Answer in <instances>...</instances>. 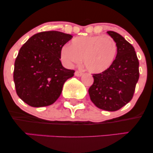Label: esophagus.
Masks as SVG:
<instances>
[{
  "label": "esophagus",
  "mask_w": 153,
  "mask_h": 153,
  "mask_svg": "<svg viewBox=\"0 0 153 153\" xmlns=\"http://www.w3.org/2000/svg\"><path fill=\"white\" fill-rule=\"evenodd\" d=\"M82 75V72H81V71H76L75 72V76L80 77V76H81Z\"/></svg>",
  "instance_id": "obj_1"
}]
</instances>
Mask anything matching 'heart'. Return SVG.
Returning <instances> with one entry per match:
<instances>
[{"mask_svg":"<svg viewBox=\"0 0 153 153\" xmlns=\"http://www.w3.org/2000/svg\"><path fill=\"white\" fill-rule=\"evenodd\" d=\"M117 45L108 36H81L73 39L70 46H64L61 59L67 65L79 64L83 59L85 68L93 73L107 71L114 62Z\"/></svg>","mask_w":153,"mask_h":153,"instance_id":"heart-1","label":"heart"}]
</instances>
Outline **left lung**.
<instances>
[{"label":"left lung","mask_w":153,"mask_h":153,"mask_svg":"<svg viewBox=\"0 0 153 153\" xmlns=\"http://www.w3.org/2000/svg\"><path fill=\"white\" fill-rule=\"evenodd\" d=\"M117 45L114 62L106 71L93 74L89 88L91 100L101 109L115 111L125 106L134 96L140 77L139 60L134 48L118 33L107 31Z\"/></svg>","instance_id":"1"}]
</instances>
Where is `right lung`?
<instances>
[{"mask_svg": "<svg viewBox=\"0 0 153 153\" xmlns=\"http://www.w3.org/2000/svg\"><path fill=\"white\" fill-rule=\"evenodd\" d=\"M73 36L57 31L33 35L16 58L13 80L19 97L33 107L50 106L62 93L75 71L62 65L60 52Z\"/></svg>", "mask_w": 153, "mask_h": 153, "instance_id": "obj_1", "label": "right lung"}]
</instances>
